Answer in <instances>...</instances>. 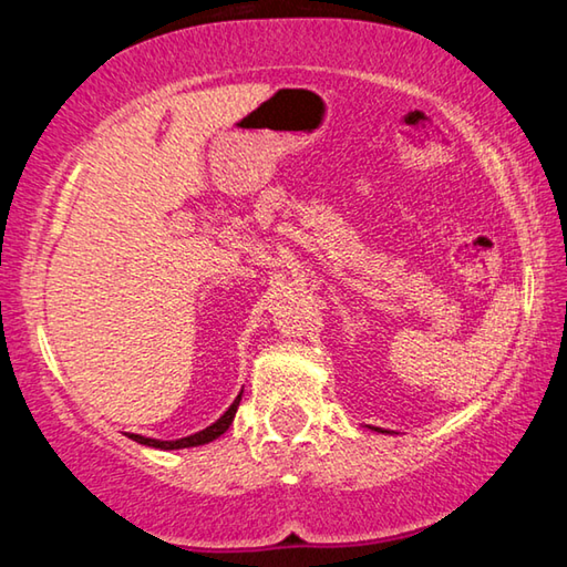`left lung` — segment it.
<instances>
[{
  "mask_svg": "<svg viewBox=\"0 0 567 567\" xmlns=\"http://www.w3.org/2000/svg\"><path fill=\"white\" fill-rule=\"evenodd\" d=\"M370 430H375V433H388V430H380V427H372V425H370Z\"/></svg>",
  "mask_w": 567,
  "mask_h": 567,
  "instance_id": "8db88e82",
  "label": "left lung"
}]
</instances>
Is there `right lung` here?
<instances>
[{"mask_svg":"<svg viewBox=\"0 0 567 567\" xmlns=\"http://www.w3.org/2000/svg\"><path fill=\"white\" fill-rule=\"evenodd\" d=\"M239 400H243V392H239V395L235 398V402L227 408V412H225L223 417H219L217 422H213V425H209V427L199 430V433H195V435H187V437H179V440H155V437L134 435V433H127V435L134 440V443L147 445V447H157V450H182V447L207 445V443H213V440H217L219 435H225L227 430H229V425H233L235 412L239 408Z\"/></svg>","mask_w":567,"mask_h":567,"instance_id":"right-lung-1","label":"right lung"}]
</instances>
